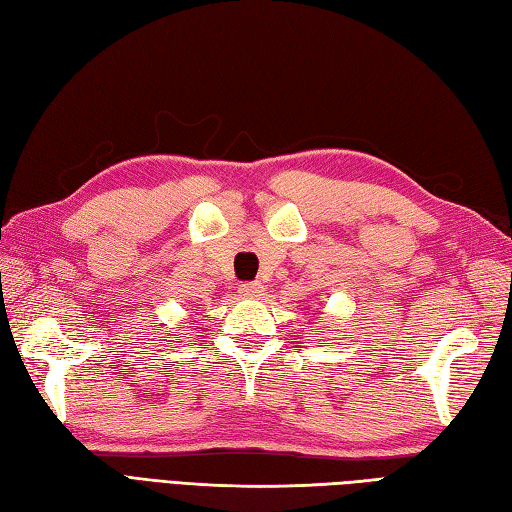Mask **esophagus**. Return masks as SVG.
I'll list each match as a JSON object with an SVG mask.
<instances>
[{"label":"esophagus","instance_id":"esophagus-1","mask_svg":"<svg viewBox=\"0 0 512 512\" xmlns=\"http://www.w3.org/2000/svg\"><path fill=\"white\" fill-rule=\"evenodd\" d=\"M264 292V286L262 284H257V281H246V284H242L239 286V295L242 297H259Z\"/></svg>","mask_w":512,"mask_h":512}]
</instances>
